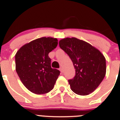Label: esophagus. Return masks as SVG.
Here are the masks:
<instances>
[{
  "mask_svg": "<svg viewBox=\"0 0 120 120\" xmlns=\"http://www.w3.org/2000/svg\"><path fill=\"white\" fill-rule=\"evenodd\" d=\"M59 71H61V72H64L63 68H62V67H61V68H59Z\"/></svg>",
  "mask_w": 120,
  "mask_h": 120,
  "instance_id": "1",
  "label": "esophagus"
}]
</instances>
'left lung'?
I'll return each mask as SVG.
<instances>
[{
	"instance_id": "left-lung-1",
	"label": "left lung",
	"mask_w": 120,
	"mask_h": 120,
	"mask_svg": "<svg viewBox=\"0 0 120 120\" xmlns=\"http://www.w3.org/2000/svg\"><path fill=\"white\" fill-rule=\"evenodd\" d=\"M75 69V75L69 80L71 89L76 94H90L99 86L106 74V59L104 55L89 43L75 37H67L59 41Z\"/></svg>"
}]
</instances>
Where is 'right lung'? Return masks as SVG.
<instances>
[{"label":"right lung","mask_w":120,"mask_h":120,"mask_svg":"<svg viewBox=\"0 0 120 120\" xmlns=\"http://www.w3.org/2000/svg\"><path fill=\"white\" fill-rule=\"evenodd\" d=\"M57 45V38L43 37L26 43L16 52V71L23 84L32 93L45 94L54 87L60 71L52 68L48 54Z\"/></svg>","instance_id":"obj_1"}]
</instances>
